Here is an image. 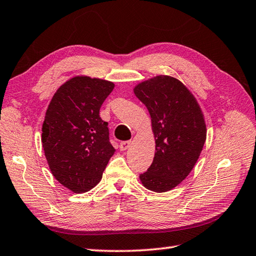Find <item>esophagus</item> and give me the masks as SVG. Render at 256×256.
I'll use <instances>...</instances> for the list:
<instances>
[{"mask_svg":"<svg viewBox=\"0 0 256 256\" xmlns=\"http://www.w3.org/2000/svg\"><path fill=\"white\" fill-rule=\"evenodd\" d=\"M132 144V140H124V142L120 143V150H126Z\"/></svg>","mask_w":256,"mask_h":256,"instance_id":"1","label":"esophagus"}]
</instances>
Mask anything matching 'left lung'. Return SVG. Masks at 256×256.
Instances as JSON below:
<instances>
[{
    "instance_id": "8db88e82",
    "label": "left lung",
    "mask_w": 256,
    "mask_h": 256,
    "mask_svg": "<svg viewBox=\"0 0 256 256\" xmlns=\"http://www.w3.org/2000/svg\"><path fill=\"white\" fill-rule=\"evenodd\" d=\"M133 92L148 108L155 138L153 162L140 180L150 192H170L189 175L204 148L202 110L192 91L172 76L142 81Z\"/></svg>"
}]
</instances>
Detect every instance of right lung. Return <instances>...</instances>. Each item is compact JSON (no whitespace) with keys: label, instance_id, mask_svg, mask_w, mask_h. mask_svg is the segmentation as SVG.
<instances>
[{"label":"right lung","instance_id":"1","mask_svg":"<svg viewBox=\"0 0 256 256\" xmlns=\"http://www.w3.org/2000/svg\"><path fill=\"white\" fill-rule=\"evenodd\" d=\"M113 88L111 81L74 76L59 86L48 104L42 148L52 176L72 192L96 186L116 152L108 123L99 116Z\"/></svg>","mask_w":256,"mask_h":256}]
</instances>
